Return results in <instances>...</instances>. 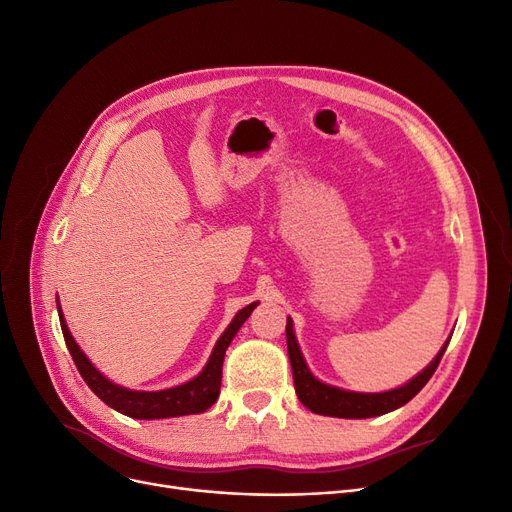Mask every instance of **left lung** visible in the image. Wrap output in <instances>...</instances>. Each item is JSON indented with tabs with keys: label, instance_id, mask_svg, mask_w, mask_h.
Listing matches in <instances>:
<instances>
[{
	"label": "left lung",
	"instance_id": "left-lung-1",
	"mask_svg": "<svg viewBox=\"0 0 512 512\" xmlns=\"http://www.w3.org/2000/svg\"><path fill=\"white\" fill-rule=\"evenodd\" d=\"M452 336L444 342L440 348V353L434 357V361L429 363L423 371H419L413 380L407 384H402L394 390L386 392H351V390H342L330 384H324L317 380L315 375L309 371L305 357L301 353V346L297 342V336H294L292 328V319H286V344H288V359L292 367V378H294V390H297L299 400L303 405L317 413V415H328V417H340V419H367V417H380L386 415L394 409H400L429 382L432 378L446 346Z\"/></svg>",
	"mask_w": 512,
	"mask_h": 512
}]
</instances>
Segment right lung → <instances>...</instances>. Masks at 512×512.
Here are the masks:
<instances>
[{
  "mask_svg": "<svg viewBox=\"0 0 512 512\" xmlns=\"http://www.w3.org/2000/svg\"><path fill=\"white\" fill-rule=\"evenodd\" d=\"M257 305H259V301L247 305L245 309H240L234 315L230 326L224 330V334L218 338V342H215L213 351L209 355V361L205 363V367L199 375H195L193 380H188L180 386L155 390V392L130 390V388L114 384L112 380H107L105 375L89 361V357L83 353V348H80L76 344V340L72 338V334L66 326L60 301H58V315H60V326H62L66 346L74 359L78 373L83 375L87 386L105 402L107 407H112L114 411H118L126 417H132V419H168V417L203 413L213 405L215 400H218L220 386H222V365H224L226 348L230 346L232 338L236 336L240 326L249 319V315L253 313V309Z\"/></svg>",
  "mask_w": 512,
  "mask_h": 512,
  "instance_id": "obj_1",
  "label": "right lung"
}]
</instances>
